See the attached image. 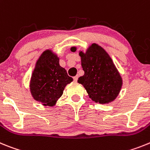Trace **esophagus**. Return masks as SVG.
Returning <instances> with one entry per match:
<instances>
[{"instance_id":"1","label":"esophagus","mask_w":150,"mask_h":150,"mask_svg":"<svg viewBox=\"0 0 150 150\" xmlns=\"http://www.w3.org/2000/svg\"><path fill=\"white\" fill-rule=\"evenodd\" d=\"M78 78H79V77L77 76H74L73 77V79H74V81H77V80H78Z\"/></svg>"}]
</instances>
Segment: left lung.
I'll return each instance as SVG.
<instances>
[{"label": "left lung", "mask_w": 150, "mask_h": 150, "mask_svg": "<svg viewBox=\"0 0 150 150\" xmlns=\"http://www.w3.org/2000/svg\"><path fill=\"white\" fill-rule=\"evenodd\" d=\"M71 50L75 52L76 47H72ZM79 56L84 75L78 82L94 102L104 104L113 101L120 92L122 79L111 57L97 44H91L86 53L79 52Z\"/></svg>", "instance_id": "1"}]
</instances>
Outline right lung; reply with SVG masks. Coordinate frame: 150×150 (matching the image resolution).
Segmentation results:
<instances>
[{
  "label": "right lung",
  "mask_w": 150,
  "mask_h": 150,
  "mask_svg": "<svg viewBox=\"0 0 150 150\" xmlns=\"http://www.w3.org/2000/svg\"><path fill=\"white\" fill-rule=\"evenodd\" d=\"M59 58L51 50H47L36 62L31 78L30 91L35 100L44 106H54L63 90L73 79L61 67Z\"/></svg>",
  "instance_id": "add662e5"
}]
</instances>
